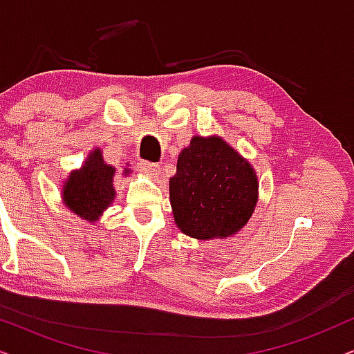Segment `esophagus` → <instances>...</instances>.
I'll return each mask as SVG.
<instances>
[{"mask_svg":"<svg viewBox=\"0 0 354 354\" xmlns=\"http://www.w3.org/2000/svg\"><path fill=\"white\" fill-rule=\"evenodd\" d=\"M138 171L142 174H145V176H149L153 180V178H158L160 174V167L156 163H150V162H140L137 165Z\"/></svg>","mask_w":354,"mask_h":354,"instance_id":"1","label":"esophagus"}]
</instances>
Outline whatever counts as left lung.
<instances>
[{
    "label": "left lung",
    "mask_w": 354,
    "mask_h": 354,
    "mask_svg": "<svg viewBox=\"0 0 354 354\" xmlns=\"http://www.w3.org/2000/svg\"><path fill=\"white\" fill-rule=\"evenodd\" d=\"M253 165L221 136H194L169 178L176 227L198 240L229 239L247 225L258 203Z\"/></svg>",
    "instance_id": "obj_1"
}]
</instances>
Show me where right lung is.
Returning a JSON list of instances; mask_svg holds the SVG:
<instances>
[{"label":"right lung","instance_id":"obj_1","mask_svg":"<svg viewBox=\"0 0 354 354\" xmlns=\"http://www.w3.org/2000/svg\"><path fill=\"white\" fill-rule=\"evenodd\" d=\"M131 173L127 165L120 171L122 176ZM115 174L118 169L104 162L100 147L93 149L82 167L73 169L64 181L62 201L65 207L83 221L97 222L115 199Z\"/></svg>","mask_w":354,"mask_h":354}]
</instances>
